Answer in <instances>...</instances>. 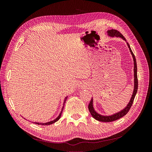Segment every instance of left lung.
Segmentation results:
<instances>
[{
	"label": "left lung",
	"mask_w": 152,
	"mask_h": 152,
	"mask_svg": "<svg viewBox=\"0 0 152 152\" xmlns=\"http://www.w3.org/2000/svg\"><path fill=\"white\" fill-rule=\"evenodd\" d=\"M108 35L110 37H121L122 39H124V40H126V39H125V37L122 35V34H121L120 32L116 30H113L112 29L110 30H108ZM127 44L128 45V48L130 50V52L132 54L133 59H134V91H133V93L132 95V97L131 98V100L129 101V103H128V104L127 105V107L123 109L122 110H121V112H119L115 114H113L112 115H110V116H104V115H102L99 113H98L97 112H96V111L94 109L93 107V98L91 99V102L89 104L88 106V108L89 112L91 114V115L93 116V117L94 118H95L96 120H97L98 121H101V122H112L114 121L118 120V119L122 118V117H124V115L128 113V112L129 111V110L131 107V106L133 103V102H134V98L136 96V94L137 93V87H138V80H137V64H136V58L134 56V54H133L132 50L130 48L129 44H128V42H127Z\"/></svg>",
	"instance_id": "obj_1"
}]
</instances>
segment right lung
Here are the masks:
<instances>
[{
    "label": "right lung",
    "mask_w": 152,
    "mask_h": 152,
    "mask_svg": "<svg viewBox=\"0 0 152 152\" xmlns=\"http://www.w3.org/2000/svg\"><path fill=\"white\" fill-rule=\"evenodd\" d=\"M66 99H67V97H66V98H65V100H64V102H63V108H62V109H61V111L60 113H59V116H58L56 119H54V120H53V121H50V122H46V123H39V122H34V123H35V124H38V125L48 126V125H50V124H53V123H54V122H57V121L59 120V119L60 118V117H61V113H62V112H63V108H64V105H65V102H66Z\"/></svg>",
    "instance_id": "add662e5"
}]
</instances>
